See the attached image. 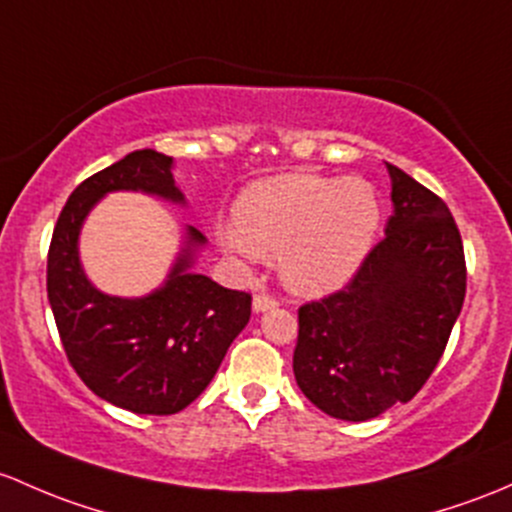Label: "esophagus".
<instances>
[{
    "label": "esophagus",
    "instance_id": "obj_1",
    "mask_svg": "<svg viewBox=\"0 0 512 512\" xmlns=\"http://www.w3.org/2000/svg\"><path fill=\"white\" fill-rule=\"evenodd\" d=\"M274 306H277V299H272L270 294L265 292H257L255 299H252V311H255V314H265V311L274 309Z\"/></svg>",
    "mask_w": 512,
    "mask_h": 512
}]
</instances>
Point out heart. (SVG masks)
<instances>
[{
	"instance_id": "heart-1",
	"label": "heart",
	"mask_w": 512,
	"mask_h": 512,
	"mask_svg": "<svg viewBox=\"0 0 512 512\" xmlns=\"http://www.w3.org/2000/svg\"><path fill=\"white\" fill-rule=\"evenodd\" d=\"M380 223L383 203L370 181L289 171L242 188L220 245L240 260L279 257L292 292L324 297L365 265Z\"/></svg>"
}]
</instances>
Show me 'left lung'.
<instances>
[{
    "label": "left lung",
    "mask_w": 512,
    "mask_h": 512,
    "mask_svg": "<svg viewBox=\"0 0 512 512\" xmlns=\"http://www.w3.org/2000/svg\"><path fill=\"white\" fill-rule=\"evenodd\" d=\"M385 166V240L343 292L299 309L294 378L321 412L343 422H365L417 395L466 297L464 245L446 203Z\"/></svg>",
    "instance_id": "obj_1"
}]
</instances>
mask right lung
Returning <instances> with one entry per match:
<instances>
[{
    "label": "right lung",
    "instance_id": "obj_1",
    "mask_svg": "<svg viewBox=\"0 0 512 512\" xmlns=\"http://www.w3.org/2000/svg\"><path fill=\"white\" fill-rule=\"evenodd\" d=\"M174 157L137 149L85 179L68 198L48 250V304L68 360L85 385L134 414H176L218 373L230 343L250 321V294L198 274L206 238L184 225L169 274L144 297H117L90 282L80 233L105 196L144 193L186 208Z\"/></svg>",
    "mask_w": 512,
    "mask_h": 512
}]
</instances>
